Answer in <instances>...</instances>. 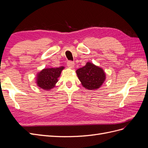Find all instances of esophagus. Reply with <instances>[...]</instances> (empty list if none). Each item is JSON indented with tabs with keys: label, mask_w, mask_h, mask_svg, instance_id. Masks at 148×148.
Masks as SVG:
<instances>
[{
	"label": "esophagus",
	"mask_w": 148,
	"mask_h": 148,
	"mask_svg": "<svg viewBox=\"0 0 148 148\" xmlns=\"http://www.w3.org/2000/svg\"><path fill=\"white\" fill-rule=\"evenodd\" d=\"M67 66H68L70 69H73L74 66H75V64L74 62L72 61H69L67 62Z\"/></svg>",
	"instance_id": "esophagus-1"
}]
</instances>
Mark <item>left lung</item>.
I'll use <instances>...</instances> for the list:
<instances>
[{
	"label": "left lung",
	"mask_w": 148,
	"mask_h": 148,
	"mask_svg": "<svg viewBox=\"0 0 148 148\" xmlns=\"http://www.w3.org/2000/svg\"><path fill=\"white\" fill-rule=\"evenodd\" d=\"M76 73L82 86L88 90H96L105 82L106 75L104 70L91 62H88Z\"/></svg>",
	"instance_id": "8db88e82"
}]
</instances>
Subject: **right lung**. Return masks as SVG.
I'll return each instance as SVG.
<instances>
[{
  "label": "right lung",
  "instance_id": "right-lung-1",
  "mask_svg": "<svg viewBox=\"0 0 148 148\" xmlns=\"http://www.w3.org/2000/svg\"><path fill=\"white\" fill-rule=\"evenodd\" d=\"M65 69L64 66L57 68H46L40 71L36 77V83L40 88L49 91L56 87L62 71Z\"/></svg>",
  "mask_w": 148,
  "mask_h": 148
}]
</instances>
